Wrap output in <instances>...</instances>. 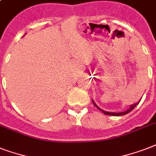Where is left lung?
Segmentation results:
<instances>
[{"label":"left lung","mask_w":156,"mask_h":156,"mask_svg":"<svg viewBox=\"0 0 156 156\" xmlns=\"http://www.w3.org/2000/svg\"><path fill=\"white\" fill-rule=\"evenodd\" d=\"M139 102H140V100H139V101H138V102L137 103V104H133V105H131L130 108H129L128 110H126V111H125V112H119V113H116V112H109L104 111V110H102V109H100V108H99V107H98L97 105H96V104H95V102H94V101H93V100H92L93 104H94V105H95V106L96 107V108H97L98 109H100V111H102L103 112H104V113L105 114V115H110V116H122V115H126V114L129 113V112L132 111V110H133V109L134 108H135V107L137 106V105H138V103H139Z\"/></svg>","instance_id":"left-lung-1"}]
</instances>
